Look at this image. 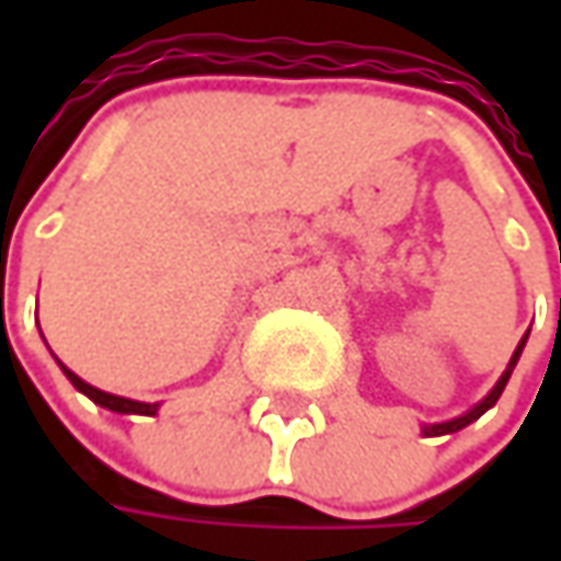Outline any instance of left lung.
<instances>
[{
	"instance_id": "1",
	"label": "left lung",
	"mask_w": 561,
	"mask_h": 561,
	"mask_svg": "<svg viewBox=\"0 0 561 561\" xmlns=\"http://www.w3.org/2000/svg\"><path fill=\"white\" fill-rule=\"evenodd\" d=\"M530 334V331H528ZM528 334L518 340V346H515V353H512V358H508L506 371L500 375V380L493 383V390L486 393L478 405H471L465 415H459V419H449V421H437V424H421V434L424 437H443V434H456V431H462V427H468L471 421H478L481 415H484L486 409H493L496 405V399L503 397V390H506L508 377H512V371H515V365H518V358H522V350H525V343H528Z\"/></svg>"
}]
</instances>
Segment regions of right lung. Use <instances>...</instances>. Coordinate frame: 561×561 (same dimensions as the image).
<instances>
[{"label":"right lung","instance_id":"1","mask_svg":"<svg viewBox=\"0 0 561 561\" xmlns=\"http://www.w3.org/2000/svg\"><path fill=\"white\" fill-rule=\"evenodd\" d=\"M58 362V358H55ZM61 365V362H58ZM61 371L65 377L75 383L77 390L83 393V397H90L96 405L102 409H108V412H118V415H156L159 412V402H140V399H127V397H115V393H105V390H99L93 383H87L83 377H77L68 365H61Z\"/></svg>","mask_w":561,"mask_h":561}]
</instances>
